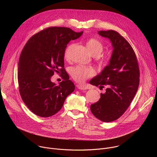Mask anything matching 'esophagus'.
Wrapping results in <instances>:
<instances>
[{
    "mask_svg": "<svg viewBox=\"0 0 157 157\" xmlns=\"http://www.w3.org/2000/svg\"><path fill=\"white\" fill-rule=\"evenodd\" d=\"M77 87L79 89H80V90H86L87 89V87L83 84H78Z\"/></svg>",
    "mask_w": 157,
    "mask_h": 157,
    "instance_id": "esophagus-1",
    "label": "esophagus"
}]
</instances>
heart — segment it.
Masks as SVG:
<instances>
[{
    "instance_id": "1",
    "label": "heart",
    "mask_w": 157,
    "mask_h": 157,
    "mask_svg": "<svg viewBox=\"0 0 157 157\" xmlns=\"http://www.w3.org/2000/svg\"><path fill=\"white\" fill-rule=\"evenodd\" d=\"M87 48L91 55L96 56L99 55L103 50L102 43L97 38H90L86 42ZM71 45L69 46L65 50L64 58L68 59V52ZM107 59H102V62H107ZM94 71L92 68H86L82 66H78L72 68L70 70V75L73 79L79 82H82L89 78L93 76Z\"/></svg>"
}]
</instances>
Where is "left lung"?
I'll return each instance as SVG.
<instances>
[{"label": "left lung", "mask_w": 157, "mask_h": 157, "mask_svg": "<svg viewBox=\"0 0 157 157\" xmlns=\"http://www.w3.org/2000/svg\"><path fill=\"white\" fill-rule=\"evenodd\" d=\"M98 33L109 38L113 52L109 64L89 82L99 88L107 86L99 100L91 105V110L99 120L109 122L119 119L129 107L139 87L140 71L135 52L120 33L113 30Z\"/></svg>", "instance_id": "1"}]
</instances>
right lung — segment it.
<instances>
[{
	"instance_id": "add662e5",
	"label": "right lung",
	"mask_w": 157,
	"mask_h": 157,
	"mask_svg": "<svg viewBox=\"0 0 157 157\" xmlns=\"http://www.w3.org/2000/svg\"><path fill=\"white\" fill-rule=\"evenodd\" d=\"M82 32L68 27H48L33 35L22 50L18 64L19 93L35 115L53 116L75 91V84L64 68V55L67 44ZM55 72H60L63 79L58 86L51 81Z\"/></svg>"
}]
</instances>
